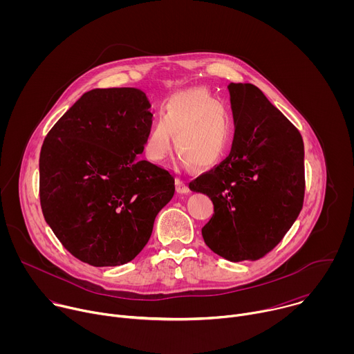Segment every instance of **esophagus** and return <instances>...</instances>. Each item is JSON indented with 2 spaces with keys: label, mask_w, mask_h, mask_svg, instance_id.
Segmentation results:
<instances>
[{
  "label": "esophagus",
  "mask_w": 354,
  "mask_h": 354,
  "mask_svg": "<svg viewBox=\"0 0 354 354\" xmlns=\"http://www.w3.org/2000/svg\"><path fill=\"white\" fill-rule=\"evenodd\" d=\"M176 189H178V192L182 193V194H186V193L190 192L187 182H185L183 179H178V180H176Z\"/></svg>",
  "instance_id": "1"
}]
</instances>
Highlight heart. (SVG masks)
<instances>
[{"label": "heart", "instance_id": "heart-1", "mask_svg": "<svg viewBox=\"0 0 354 354\" xmlns=\"http://www.w3.org/2000/svg\"><path fill=\"white\" fill-rule=\"evenodd\" d=\"M174 136L176 153L193 167L206 169L221 162L234 140V120L225 106L206 89H189L174 95L162 108L161 122L149 130L144 154L161 162L171 149Z\"/></svg>", "mask_w": 354, "mask_h": 354}]
</instances>
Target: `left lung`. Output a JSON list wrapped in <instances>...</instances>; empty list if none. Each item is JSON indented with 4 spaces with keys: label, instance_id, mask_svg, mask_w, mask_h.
<instances>
[{
    "label": "left lung",
    "instance_id": "left-lung-1",
    "mask_svg": "<svg viewBox=\"0 0 354 354\" xmlns=\"http://www.w3.org/2000/svg\"><path fill=\"white\" fill-rule=\"evenodd\" d=\"M235 133L230 156L189 183L214 214L206 245L231 261H258L283 239L306 193L304 142L295 126L252 84L228 85Z\"/></svg>",
    "mask_w": 354,
    "mask_h": 354
}]
</instances>
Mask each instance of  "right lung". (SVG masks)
Masks as SVG:
<instances>
[{
    "label": "right lung",
    "instance_id": "1",
    "mask_svg": "<svg viewBox=\"0 0 354 354\" xmlns=\"http://www.w3.org/2000/svg\"><path fill=\"white\" fill-rule=\"evenodd\" d=\"M136 88L92 89L43 141L39 196L46 223L91 266L133 261L175 193L172 174L140 161L153 115Z\"/></svg>",
    "mask_w": 354,
    "mask_h": 354
}]
</instances>
